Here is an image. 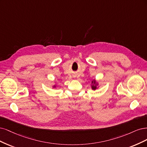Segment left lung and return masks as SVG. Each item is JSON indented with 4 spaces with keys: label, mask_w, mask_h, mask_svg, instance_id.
Instances as JSON below:
<instances>
[{
    "label": "left lung",
    "mask_w": 147,
    "mask_h": 147,
    "mask_svg": "<svg viewBox=\"0 0 147 147\" xmlns=\"http://www.w3.org/2000/svg\"><path fill=\"white\" fill-rule=\"evenodd\" d=\"M91 88L93 90L99 88V84L96 79H93L91 81Z\"/></svg>",
    "instance_id": "1"
}]
</instances>
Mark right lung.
Returning <instances> with one entry per match:
<instances>
[{
  "label": "right lung",
  "instance_id": "right-lung-1",
  "mask_svg": "<svg viewBox=\"0 0 147 147\" xmlns=\"http://www.w3.org/2000/svg\"><path fill=\"white\" fill-rule=\"evenodd\" d=\"M57 87V85L56 84H54V86H53V88H56Z\"/></svg>",
  "mask_w": 147,
  "mask_h": 147
}]
</instances>
